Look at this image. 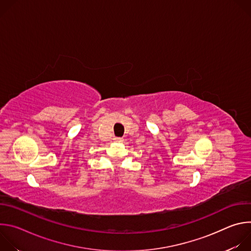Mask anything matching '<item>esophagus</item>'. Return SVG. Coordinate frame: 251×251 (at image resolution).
<instances>
[{
  "label": "esophagus",
  "instance_id": "obj_1",
  "mask_svg": "<svg viewBox=\"0 0 251 251\" xmlns=\"http://www.w3.org/2000/svg\"><path fill=\"white\" fill-rule=\"evenodd\" d=\"M123 140V138H121V137H114V141H116V142H121Z\"/></svg>",
  "mask_w": 251,
  "mask_h": 251
}]
</instances>
